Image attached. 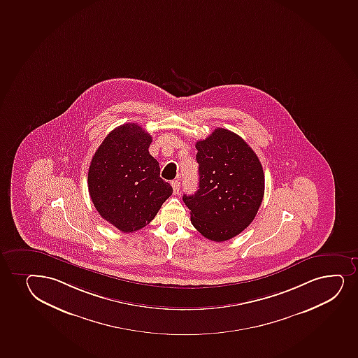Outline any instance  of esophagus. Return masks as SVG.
Masks as SVG:
<instances>
[{
	"instance_id": "esophagus-1",
	"label": "esophagus",
	"mask_w": 358,
	"mask_h": 358,
	"mask_svg": "<svg viewBox=\"0 0 358 358\" xmlns=\"http://www.w3.org/2000/svg\"><path fill=\"white\" fill-rule=\"evenodd\" d=\"M172 187H173V192H174V194H179V189H180V181L173 180L172 181Z\"/></svg>"
}]
</instances>
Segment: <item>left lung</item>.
Instances as JSON below:
<instances>
[{"label": "left lung", "instance_id": "1", "mask_svg": "<svg viewBox=\"0 0 358 358\" xmlns=\"http://www.w3.org/2000/svg\"><path fill=\"white\" fill-rule=\"evenodd\" d=\"M199 186L182 196L191 222L204 238L221 243L251 224L263 201L265 178L253 149L234 132L215 129L196 143Z\"/></svg>", "mask_w": 358, "mask_h": 358}]
</instances>
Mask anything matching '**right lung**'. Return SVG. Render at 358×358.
<instances>
[{
	"label": "right lung",
	"mask_w": 358,
	"mask_h": 358,
	"mask_svg": "<svg viewBox=\"0 0 358 358\" xmlns=\"http://www.w3.org/2000/svg\"><path fill=\"white\" fill-rule=\"evenodd\" d=\"M150 143L152 136L140 125L123 124L106 136L90 164L88 191L95 209L123 233L150 223L173 192L149 154Z\"/></svg>",
	"instance_id": "add662e5"
}]
</instances>
